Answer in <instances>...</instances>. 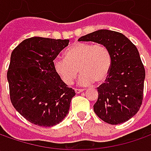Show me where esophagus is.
<instances>
[{
	"label": "esophagus",
	"mask_w": 151,
	"mask_h": 151,
	"mask_svg": "<svg viewBox=\"0 0 151 151\" xmlns=\"http://www.w3.org/2000/svg\"><path fill=\"white\" fill-rule=\"evenodd\" d=\"M83 91H84L83 89H77V88H76V89H75L76 93H81V92H82Z\"/></svg>",
	"instance_id": "esophagus-1"
}]
</instances>
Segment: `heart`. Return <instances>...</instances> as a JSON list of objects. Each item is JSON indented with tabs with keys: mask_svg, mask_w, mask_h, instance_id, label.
<instances>
[{
	"mask_svg": "<svg viewBox=\"0 0 151 151\" xmlns=\"http://www.w3.org/2000/svg\"><path fill=\"white\" fill-rule=\"evenodd\" d=\"M65 59L55 58V72L66 85H70L81 75L79 83L82 86L91 84L94 81L100 83L105 81L111 70L112 56L109 50L101 44L76 43L69 47Z\"/></svg>",
	"mask_w": 151,
	"mask_h": 151,
	"instance_id": "obj_1",
	"label": "heart"
}]
</instances>
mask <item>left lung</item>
<instances>
[{"label":"left lung","mask_w":151,"mask_h":151,"mask_svg":"<svg viewBox=\"0 0 151 151\" xmlns=\"http://www.w3.org/2000/svg\"><path fill=\"white\" fill-rule=\"evenodd\" d=\"M79 41L103 44L112 56L107 77L97 87L98 98L93 108L110 124H119L134 117L142 105L145 70L136 46L121 32L101 29L86 34Z\"/></svg>","instance_id":"8db88e82"}]
</instances>
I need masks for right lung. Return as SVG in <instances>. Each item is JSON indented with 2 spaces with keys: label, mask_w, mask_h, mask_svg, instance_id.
I'll return each mask as SVG.
<instances>
[{
  "label": "right lung",
  "mask_w": 151,
  "mask_h": 151,
  "mask_svg": "<svg viewBox=\"0 0 151 151\" xmlns=\"http://www.w3.org/2000/svg\"><path fill=\"white\" fill-rule=\"evenodd\" d=\"M68 39L27 38L15 48L7 70L10 99L15 109L33 124L51 127L69 113L76 95L55 72L54 60Z\"/></svg>",
  "instance_id": "1"
}]
</instances>
